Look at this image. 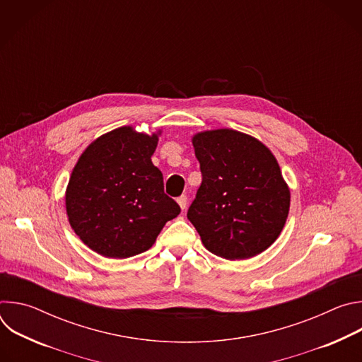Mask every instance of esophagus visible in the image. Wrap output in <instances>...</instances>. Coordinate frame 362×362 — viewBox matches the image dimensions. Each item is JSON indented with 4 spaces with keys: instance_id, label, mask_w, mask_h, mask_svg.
Masks as SVG:
<instances>
[{
    "instance_id": "34e87169",
    "label": "esophagus",
    "mask_w": 362,
    "mask_h": 362,
    "mask_svg": "<svg viewBox=\"0 0 362 362\" xmlns=\"http://www.w3.org/2000/svg\"><path fill=\"white\" fill-rule=\"evenodd\" d=\"M177 203H179V206H180V209L185 211L186 206H187V197H186V194H182L180 197H177Z\"/></svg>"
}]
</instances>
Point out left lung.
Segmentation results:
<instances>
[{
	"label": "left lung",
	"mask_w": 362,
	"mask_h": 362,
	"mask_svg": "<svg viewBox=\"0 0 362 362\" xmlns=\"http://www.w3.org/2000/svg\"><path fill=\"white\" fill-rule=\"evenodd\" d=\"M202 185L187 211L204 247L249 259L281 235L291 193L271 150L245 133L219 129L192 139Z\"/></svg>",
	"instance_id": "1"
}]
</instances>
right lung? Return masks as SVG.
Here are the masks:
<instances>
[{
  "label": "right lung",
  "instance_id": "right-lung-1",
  "mask_svg": "<svg viewBox=\"0 0 362 362\" xmlns=\"http://www.w3.org/2000/svg\"><path fill=\"white\" fill-rule=\"evenodd\" d=\"M158 134L124 126L94 140L73 169L66 192L69 222L90 249L124 259L151 247L180 206L151 163Z\"/></svg>",
  "mask_w": 362,
  "mask_h": 362
}]
</instances>
